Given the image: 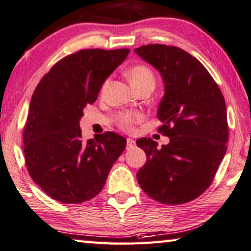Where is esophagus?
I'll return each mask as SVG.
<instances>
[{"mask_svg":"<svg viewBox=\"0 0 251 251\" xmlns=\"http://www.w3.org/2000/svg\"><path fill=\"white\" fill-rule=\"evenodd\" d=\"M134 146H135L134 140H132V138H127V146H126V149H127V150L133 149Z\"/></svg>","mask_w":251,"mask_h":251,"instance_id":"1","label":"esophagus"}]
</instances>
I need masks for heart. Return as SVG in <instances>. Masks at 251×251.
I'll list each match as a JSON object with an SVG mask.
<instances>
[{"mask_svg": "<svg viewBox=\"0 0 251 251\" xmlns=\"http://www.w3.org/2000/svg\"><path fill=\"white\" fill-rule=\"evenodd\" d=\"M127 75H128L129 81L134 88L144 85V83H153V85L155 83V75L153 71L144 65L134 66L133 68L128 70ZM106 86L107 80L102 83L101 93L106 89ZM142 119L143 115L138 113V111H122V113L117 115L116 124L119 128L125 130V132H130L134 125L142 122Z\"/></svg>", "mask_w": 251, "mask_h": 251, "instance_id": "1", "label": "heart"}]
</instances>
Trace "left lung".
I'll return each mask as SVG.
<instances>
[{"instance_id": "8db88e82", "label": "left lung", "mask_w": 251, "mask_h": 251, "mask_svg": "<svg viewBox=\"0 0 251 251\" xmlns=\"http://www.w3.org/2000/svg\"><path fill=\"white\" fill-rule=\"evenodd\" d=\"M135 52L160 71L164 81L158 132L170 137L161 149L150 137L136 141L147 158L137 181L160 203H186L209 188L226 152L224 95L205 67L180 48L147 45Z\"/></svg>"}]
</instances>
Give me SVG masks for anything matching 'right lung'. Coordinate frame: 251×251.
<instances>
[{
    "mask_svg": "<svg viewBox=\"0 0 251 251\" xmlns=\"http://www.w3.org/2000/svg\"><path fill=\"white\" fill-rule=\"evenodd\" d=\"M128 53L129 49L79 50L55 63L38 83L23 152L30 176L53 200L81 203L96 197L125 150V138L113 132L85 142L79 121Z\"/></svg>",
    "mask_w": 251,
    "mask_h": 251,
    "instance_id": "1",
    "label": "right lung"
}]
</instances>
